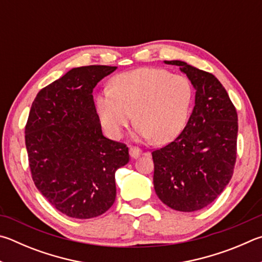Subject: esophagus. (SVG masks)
Here are the masks:
<instances>
[{
    "instance_id": "obj_1",
    "label": "esophagus",
    "mask_w": 262,
    "mask_h": 262,
    "mask_svg": "<svg viewBox=\"0 0 262 262\" xmlns=\"http://www.w3.org/2000/svg\"><path fill=\"white\" fill-rule=\"evenodd\" d=\"M142 154V150L137 146H130L129 147V155L132 158H137Z\"/></svg>"
}]
</instances>
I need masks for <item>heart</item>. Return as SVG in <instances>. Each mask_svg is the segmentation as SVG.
I'll return each instance as SVG.
<instances>
[{
	"instance_id": "1",
	"label": "heart",
	"mask_w": 262,
	"mask_h": 262,
	"mask_svg": "<svg viewBox=\"0 0 262 262\" xmlns=\"http://www.w3.org/2000/svg\"><path fill=\"white\" fill-rule=\"evenodd\" d=\"M193 95V85L184 75L145 68L117 75L112 89L104 90L97 97L96 107L111 139H119L135 117L139 136L165 144L184 129Z\"/></svg>"
}]
</instances>
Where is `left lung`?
Wrapping results in <instances>:
<instances>
[{
    "label": "left lung",
    "instance_id": "obj_1",
    "mask_svg": "<svg viewBox=\"0 0 262 262\" xmlns=\"http://www.w3.org/2000/svg\"><path fill=\"white\" fill-rule=\"evenodd\" d=\"M196 89L194 106L173 142L152 151L157 196L173 210L193 212L210 205L229 183L236 163L238 118L221 82L212 73L181 60Z\"/></svg>",
    "mask_w": 262,
    "mask_h": 262
}]
</instances>
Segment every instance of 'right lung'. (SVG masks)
<instances>
[{
    "label": "right lung",
    "mask_w": 262,
    "mask_h": 262,
    "mask_svg": "<svg viewBox=\"0 0 262 262\" xmlns=\"http://www.w3.org/2000/svg\"><path fill=\"white\" fill-rule=\"evenodd\" d=\"M117 66L72 69L37 93L25 126L32 179L47 201L74 219L105 213L116 201V170L129 161L125 143L106 139L93 90Z\"/></svg>",
    "instance_id": "right-lung-1"
}]
</instances>
